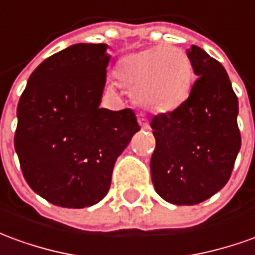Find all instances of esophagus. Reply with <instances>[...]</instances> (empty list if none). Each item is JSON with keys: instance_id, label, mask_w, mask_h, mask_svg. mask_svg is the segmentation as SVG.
<instances>
[{"instance_id": "34e87169", "label": "esophagus", "mask_w": 255, "mask_h": 255, "mask_svg": "<svg viewBox=\"0 0 255 255\" xmlns=\"http://www.w3.org/2000/svg\"><path fill=\"white\" fill-rule=\"evenodd\" d=\"M138 123H139V126L142 127V129H149V122H147V119L145 117V115H142V113H138Z\"/></svg>"}]
</instances>
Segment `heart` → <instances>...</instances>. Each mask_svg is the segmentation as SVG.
Here are the masks:
<instances>
[{
  "mask_svg": "<svg viewBox=\"0 0 255 255\" xmlns=\"http://www.w3.org/2000/svg\"><path fill=\"white\" fill-rule=\"evenodd\" d=\"M113 76L135 102L153 113L178 109L189 98L193 84L189 56L174 45L129 53L117 62Z\"/></svg>",
  "mask_w": 255,
  "mask_h": 255,
  "instance_id": "b5f03b06",
  "label": "heart"
}]
</instances>
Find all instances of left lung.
Listing matches in <instances>:
<instances>
[{"mask_svg": "<svg viewBox=\"0 0 255 255\" xmlns=\"http://www.w3.org/2000/svg\"><path fill=\"white\" fill-rule=\"evenodd\" d=\"M188 56L199 76L189 98L150 123L156 138L150 158L153 186L177 206L199 204L222 189L242 145L239 102L227 70L196 45Z\"/></svg>", "mask_w": 255, "mask_h": 255, "instance_id": "obj_1", "label": "left lung"}]
</instances>
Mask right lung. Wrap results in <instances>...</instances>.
Here are the masks:
<instances>
[{"label": "right lung", "mask_w": 255, "mask_h": 255, "mask_svg": "<svg viewBox=\"0 0 255 255\" xmlns=\"http://www.w3.org/2000/svg\"><path fill=\"white\" fill-rule=\"evenodd\" d=\"M106 44H76L37 66L17 103L23 177L55 206L90 207L108 195L117 157L140 129L131 109L99 108Z\"/></svg>", "instance_id": "add662e5"}]
</instances>
